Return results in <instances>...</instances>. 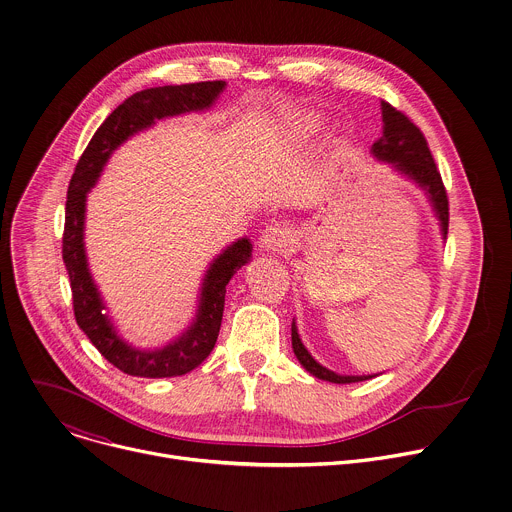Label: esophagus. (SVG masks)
<instances>
[{
	"mask_svg": "<svg viewBox=\"0 0 512 512\" xmlns=\"http://www.w3.org/2000/svg\"><path fill=\"white\" fill-rule=\"evenodd\" d=\"M259 243H261V247H263L265 251H271V253L283 251V249L291 243L289 229H287L285 225H281V223H273V225L265 227V231H263Z\"/></svg>",
	"mask_w": 512,
	"mask_h": 512,
	"instance_id": "34e87169",
	"label": "esophagus"
}]
</instances>
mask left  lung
Here are the masks:
<instances>
[{
  "instance_id": "obj_1",
  "label": "left lung",
  "mask_w": 512,
  "mask_h": 512,
  "mask_svg": "<svg viewBox=\"0 0 512 512\" xmlns=\"http://www.w3.org/2000/svg\"><path fill=\"white\" fill-rule=\"evenodd\" d=\"M381 109H383V135L373 143V154L379 160L393 164L399 172H403L405 176H409L411 180H415L419 186H423L427 190L429 200L433 202L437 216H440L442 231L446 237L448 225H450L448 192L442 182V174L433 162L425 135L403 111H399L391 103L381 101ZM291 346H294V352H296L298 360L302 362V367L310 375H314L322 381L344 385V383H358V381H367V379L377 377V375H373V377L371 375L369 377H342V375H336V373L328 371L326 367H322V364H318L312 358V354L306 350V346L302 344L300 334L296 330V322L291 324Z\"/></svg>"
}]
</instances>
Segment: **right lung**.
I'll return each mask as SVG.
<instances>
[{
  "label": "right lung",
  "instance_id": "1",
  "mask_svg": "<svg viewBox=\"0 0 512 512\" xmlns=\"http://www.w3.org/2000/svg\"><path fill=\"white\" fill-rule=\"evenodd\" d=\"M223 89L225 81H206L154 87L131 95L95 131L68 184L62 259L72 289V310L79 328L89 336L93 346L113 367L131 377H180L196 369L210 354L223 322L227 283L249 261L251 243L249 239H241L214 259L202 283L196 320L176 342L162 350H137L117 336L109 316L103 314L105 306L87 267L83 243L87 192L95 186L111 152L129 135L150 127L156 119L206 109Z\"/></svg>",
  "mask_w": 512,
  "mask_h": 512
}]
</instances>
